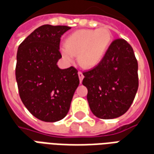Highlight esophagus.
Segmentation results:
<instances>
[{
  "instance_id": "34e87169",
  "label": "esophagus",
  "mask_w": 154,
  "mask_h": 154,
  "mask_svg": "<svg viewBox=\"0 0 154 154\" xmlns=\"http://www.w3.org/2000/svg\"><path fill=\"white\" fill-rule=\"evenodd\" d=\"M78 77H79V80H80V82H82V79H83L84 75L82 72H78Z\"/></svg>"
}]
</instances>
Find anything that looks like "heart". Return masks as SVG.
Returning <instances> with one entry per match:
<instances>
[{"mask_svg": "<svg viewBox=\"0 0 154 154\" xmlns=\"http://www.w3.org/2000/svg\"><path fill=\"white\" fill-rule=\"evenodd\" d=\"M112 42V35L107 28L84 29L72 33L65 40L61 54L67 63H72L78 55V63L85 68H92L100 63Z\"/></svg>", "mask_w": 154, "mask_h": 154, "instance_id": "heart-1", "label": "heart"}]
</instances>
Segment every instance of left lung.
<instances>
[{
    "mask_svg": "<svg viewBox=\"0 0 154 154\" xmlns=\"http://www.w3.org/2000/svg\"><path fill=\"white\" fill-rule=\"evenodd\" d=\"M91 112L103 119L125 113L139 87L138 62L131 45L123 38L114 40L99 65L83 72Z\"/></svg>",
    "mask_w": 154,
    "mask_h": 154,
    "instance_id": "1",
    "label": "left lung"
}]
</instances>
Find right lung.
Segmentation results:
<instances>
[{"label":"right lung","instance_id":"1","mask_svg":"<svg viewBox=\"0 0 154 154\" xmlns=\"http://www.w3.org/2000/svg\"><path fill=\"white\" fill-rule=\"evenodd\" d=\"M66 25H42L20 44L16 56L15 78L25 106L37 119L56 122L70 109L79 85L73 67L60 69L57 61L61 36L70 29Z\"/></svg>","mask_w":154,"mask_h":154}]
</instances>
